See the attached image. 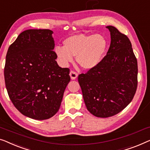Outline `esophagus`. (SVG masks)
I'll return each mask as SVG.
<instances>
[{
  "instance_id": "obj_1",
  "label": "esophagus",
  "mask_w": 150,
  "mask_h": 150,
  "mask_svg": "<svg viewBox=\"0 0 150 150\" xmlns=\"http://www.w3.org/2000/svg\"><path fill=\"white\" fill-rule=\"evenodd\" d=\"M70 76L71 80H75L78 77V74L74 71L71 70L70 72Z\"/></svg>"
}]
</instances>
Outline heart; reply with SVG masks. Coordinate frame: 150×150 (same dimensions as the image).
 <instances>
[{"instance_id": "b5f03b06", "label": "heart", "mask_w": 150, "mask_h": 150, "mask_svg": "<svg viewBox=\"0 0 150 150\" xmlns=\"http://www.w3.org/2000/svg\"><path fill=\"white\" fill-rule=\"evenodd\" d=\"M63 43L64 47L55 48L61 64L67 66L76 57L78 64L86 70L100 63L108 47L107 40L101 34H76L67 38Z\"/></svg>"}]
</instances>
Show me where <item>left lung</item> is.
I'll list each match as a JSON object with an SVG mask.
<instances>
[{"label": "left lung", "mask_w": 150, "mask_h": 150, "mask_svg": "<svg viewBox=\"0 0 150 150\" xmlns=\"http://www.w3.org/2000/svg\"><path fill=\"white\" fill-rule=\"evenodd\" d=\"M106 55L95 68L78 77L84 101L91 114L108 118L118 114L133 100L137 88V60L131 42L114 26Z\"/></svg>", "instance_id": "8db88e82"}]
</instances>
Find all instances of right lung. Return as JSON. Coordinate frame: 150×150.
<instances>
[{
  "mask_svg": "<svg viewBox=\"0 0 150 150\" xmlns=\"http://www.w3.org/2000/svg\"><path fill=\"white\" fill-rule=\"evenodd\" d=\"M53 31L28 30L8 47L4 76L8 97L24 116L46 120L59 110L64 91L70 81V69L62 68Z\"/></svg>",
  "mask_w": 150,
  "mask_h": 150,
  "instance_id": "right-lung-1",
  "label": "right lung"
}]
</instances>
